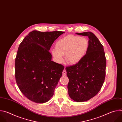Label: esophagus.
Listing matches in <instances>:
<instances>
[{
  "label": "esophagus",
  "instance_id": "esophagus-1",
  "mask_svg": "<svg viewBox=\"0 0 122 122\" xmlns=\"http://www.w3.org/2000/svg\"><path fill=\"white\" fill-rule=\"evenodd\" d=\"M66 69H64L63 71V75H66Z\"/></svg>",
  "mask_w": 122,
  "mask_h": 122
}]
</instances>
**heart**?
Returning a JSON list of instances; mask_svg holds the SVG:
<instances>
[{"instance_id":"heart-1","label":"heart","mask_w":122,"mask_h":122,"mask_svg":"<svg viewBox=\"0 0 122 122\" xmlns=\"http://www.w3.org/2000/svg\"><path fill=\"white\" fill-rule=\"evenodd\" d=\"M88 47V41L85 38L68 35L59 40L56 44V50H52L51 53L59 63L63 62V56H66L67 62L76 64L84 56Z\"/></svg>"}]
</instances>
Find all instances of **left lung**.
I'll return each instance as SVG.
<instances>
[{
    "instance_id": "1",
    "label": "left lung",
    "mask_w": 122,
    "mask_h": 122,
    "mask_svg": "<svg viewBox=\"0 0 122 122\" xmlns=\"http://www.w3.org/2000/svg\"><path fill=\"white\" fill-rule=\"evenodd\" d=\"M76 34L87 36L89 47L80 61L66 67L69 79L67 88L71 99L83 102L95 97L101 89L105 78L106 59L103 45L92 32Z\"/></svg>"
}]
</instances>
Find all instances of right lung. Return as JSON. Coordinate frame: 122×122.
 I'll use <instances>...</instances> for the list:
<instances>
[{
    "label": "right lung",
    "instance_id": "add662e5",
    "mask_svg": "<svg viewBox=\"0 0 122 122\" xmlns=\"http://www.w3.org/2000/svg\"><path fill=\"white\" fill-rule=\"evenodd\" d=\"M64 33L33 30L19 46L15 62V80L21 92L33 102L43 103L54 95L64 66L51 60L49 51Z\"/></svg>",
    "mask_w": 122,
    "mask_h": 122
}]
</instances>
